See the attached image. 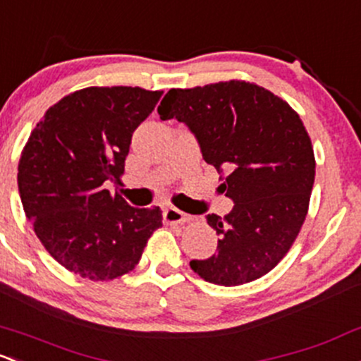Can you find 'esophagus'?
Listing matches in <instances>:
<instances>
[{"mask_svg": "<svg viewBox=\"0 0 361 361\" xmlns=\"http://www.w3.org/2000/svg\"><path fill=\"white\" fill-rule=\"evenodd\" d=\"M162 218H164L166 223H171V225H178V223H188L192 219V216L185 214V212H181L180 209H176V207H166L164 211H162Z\"/></svg>", "mask_w": 361, "mask_h": 361, "instance_id": "obj_1", "label": "esophagus"}]
</instances>
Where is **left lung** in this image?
<instances>
[{
    "instance_id": "8db88e82",
    "label": "left lung",
    "mask_w": 361,
    "mask_h": 361,
    "mask_svg": "<svg viewBox=\"0 0 361 361\" xmlns=\"http://www.w3.org/2000/svg\"><path fill=\"white\" fill-rule=\"evenodd\" d=\"M195 136L233 207L207 214L218 249L190 268L206 282L240 286L279 264L298 237L314 181V155L301 119L287 102L245 81L169 90L157 109Z\"/></svg>"
}]
</instances>
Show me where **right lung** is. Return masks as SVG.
Wrapping results in <instances>:
<instances>
[{"label":"right lung","mask_w":361,"mask_h":361,"mask_svg":"<svg viewBox=\"0 0 361 361\" xmlns=\"http://www.w3.org/2000/svg\"><path fill=\"white\" fill-rule=\"evenodd\" d=\"M162 91L131 86L85 88L63 97L30 133L18 162V193L44 249L90 280L131 271L159 207L136 209L107 185L119 181L131 136Z\"/></svg>","instance_id":"obj_1"}]
</instances>
